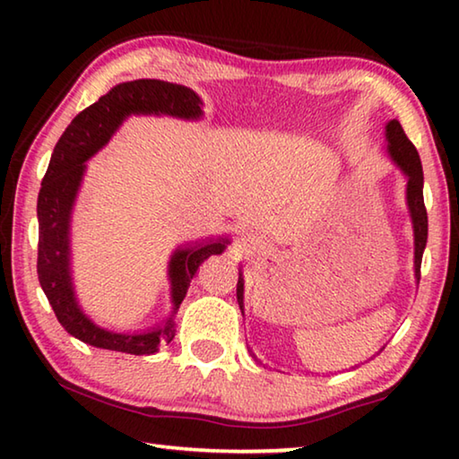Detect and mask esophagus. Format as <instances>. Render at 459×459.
<instances>
[{
    "instance_id": "esophagus-1",
    "label": "esophagus",
    "mask_w": 459,
    "mask_h": 459,
    "mask_svg": "<svg viewBox=\"0 0 459 459\" xmlns=\"http://www.w3.org/2000/svg\"><path fill=\"white\" fill-rule=\"evenodd\" d=\"M255 245H257V238H255L253 235L240 237V247L243 248H255Z\"/></svg>"
}]
</instances>
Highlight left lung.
Masks as SVG:
<instances>
[{
	"label": "left lung",
	"instance_id": "8db88e82",
	"mask_svg": "<svg viewBox=\"0 0 459 459\" xmlns=\"http://www.w3.org/2000/svg\"><path fill=\"white\" fill-rule=\"evenodd\" d=\"M385 139H386V155L393 160V164L401 169V174L407 180V208L411 216V224H413V240H415V281L419 283L421 279V259L427 245V211L423 202V168L421 160L415 145L409 142V137L403 131L401 123L397 119H391L385 126ZM237 301L240 312L245 316V279L243 271L238 269V283H237ZM248 352L257 362H261L255 352L248 348Z\"/></svg>",
	"mask_w": 459,
	"mask_h": 459
}]
</instances>
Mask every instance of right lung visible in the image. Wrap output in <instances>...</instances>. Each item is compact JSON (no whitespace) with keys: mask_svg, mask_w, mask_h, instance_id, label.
Masks as SVG:
<instances>
[{"mask_svg":"<svg viewBox=\"0 0 459 459\" xmlns=\"http://www.w3.org/2000/svg\"><path fill=\"white\" fill-rule=\"evenodd\" d=\"M202 105L204 103L196 92L182 84L158 79L121 82L76 115L54 147L38 194V279L62 328L84 344L135 356L158 352L160 344L174 338L178 307L200 263L211 255L224 253L230 245L227 235L206 237L184 243L169 255L168 281L172 314L147 330L117 332L103 328L84 312L76 298L71 224L74 202L87 174V161L111 142L115 131L131 115H169L176 119L196 121L204 115Z\"/></svg>","mask_w":459,"mask_h":459,"instance_id":"right-lung-1","label":"right lung"}]
</instances>
